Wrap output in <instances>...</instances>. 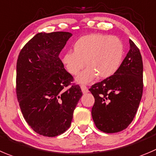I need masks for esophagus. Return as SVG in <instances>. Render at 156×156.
I'll list each match as a JSON object with an SVG mask.
<instances>
[{
	"label": "esophagus",
	"instance_id": "1",
	"mask_svg": "<svg viewBox=\"0 0 156 156\" xmlns=\"http://www.w3.org/2000/svg\"><path fill=\"white\" fill-rule=\"evenodd\" d=\"M81 90H82L83 93H88V92H89L88 88H87V87H86L85 85L81 86Z\"/></svg>",
	"mask_w": 156,
	"mask_h": 156
}]
</instances>
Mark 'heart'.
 <instances>
[{
    "mask_svg": "<svg viewBox=\"0 0 156 156\" xmlns=\"http://www.w3.org/2000/svg\"><path fill=\"white\" fill-rule=\"evenodd\" d=\"M73 52L63 53L62 61L68 72L77 75L87 65L76 80L81 83L112 76L120 67L124 54L123 44L116 37L102 34H90L77 40L73 46Z\"/></svg>",
    "mask_w": 156,
    "mask_h": 156,
    "instance_id": "1",
    "label": "heart"
}]
</instances>
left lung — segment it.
<instances>
[{"mask_svg":"<svg viewBox=\"0 0 156 156\" xmlns=\"http://www.w3.org/2000/svg\"><path fill=\"white\" fill-rule=\"evenodd\" d=\"M130 49L114 75L89 89L95 98L92 116L100 131L114 133L129 126L136 115L143 91V63L139 48Z\"/></svg>","mask_w":156,"mask_h":156,"instance_id":"left-lung-1","label":"left lung"}]
</instances>
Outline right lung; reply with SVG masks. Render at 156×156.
<instances>
[{"label": "right lung", "mask_w": 156, "mask_h": 156, "mask_svg": "<svg viewBox=\"0 0 156 156\" xmlns=\"http://www.w3.org/2000/svg\"><path fill=\"white\" fill-rule=\"evenodd\" d=\"M71 36L69 32L39 33L19 53L17 100L28 125L41 136L54 137L66 132L83 95L59 57Z\"/></svg>", "instance_id": "1"}]
</instances>
